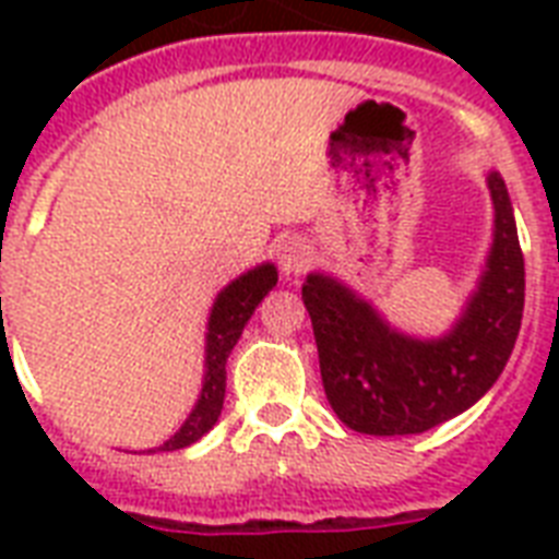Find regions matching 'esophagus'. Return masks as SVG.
Segmentation results:
<instances>
[{"label": "esophagus", "mask_w": 559, "mask_h": 559, "mask_svg": "<svg viewBox=\"0 0 559 559\" xmlns=\"http://www.w3.org/2000/svg\"><path fill=\"white\" fill-rule=\"evenodd\" d=\"M310 261V246L301 237H284L278 243V266L284 275H298Z\"/></svg>", "instance_id": "34e87169"}]
</instances>
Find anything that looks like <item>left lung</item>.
<instances>
[{
    "label": "left lung",
    "mask_w": 559,
    "mask_h": 559,
    "mask_svg": "<svg viewBox=\"0 0 559 559\" xmlns=\"http://www.w3.org/2000/svg\"><path fill=\"white\" fill-rule=\"evenodd\" d=\"M493 235L476 287L438 336L400 331L331 272L307 275L301 298L313 322L328 403L366 435H417L467 412L504 371L520 336L525 261L508 186L487 170Z\"/></svg>",
    "instance_id": "8db88e82"
}]
</instances>
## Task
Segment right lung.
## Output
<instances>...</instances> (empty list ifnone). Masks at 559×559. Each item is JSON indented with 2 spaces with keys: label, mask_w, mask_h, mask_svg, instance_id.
Returning a JSON list of instances; mask_svg holds the SVG:
<instances>
[{
  "label": "right lung",
  "mask_w": 559,
  "mask_h": 559,
  "mask_svg": "<svg viewBox=\"0 0 559 559\" xmlns=\"http://www.w3.org/2000/svg\"><path fill=\"white\" fill-rule=\"evenodd\" d=\"M278 284V270L275 263L263 261L235 281H228L219 289L214 305L209 310V324H205V366H202V389L193 403L191 415L182 420L177 432L170 435L162 447H153L147 452H174L182 447H191L217 424L223 412V397H226V362L235 350L246 322L252 319L254 307L261 305L263 296Z\"/></svg>",
  "instance_id": "obj_1"
}]
</instances>
